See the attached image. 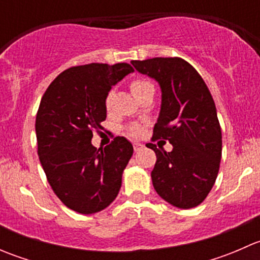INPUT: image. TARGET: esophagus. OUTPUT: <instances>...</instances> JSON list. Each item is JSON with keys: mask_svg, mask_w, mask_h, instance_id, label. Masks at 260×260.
I'll return each mask as SVG.
<instances>
[{"mask_svg": "<svg viewBox=\"0 0 260 260\" xmlns=\"http://www.w3.org/2000/svg\"><path fill=\"white\" fill-rule=\"evenodd\" d=\"M133 148H135V152H140L145 148V145H142V143L140 142H135L133 143Z\"/></svg>", "mask_w": 260, "mask_h": 260, "instance_id": "esophagus-1", "label": "esophagus"}]
</instances>
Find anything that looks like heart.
Returning <instances> with one entry per match:
<instances>
[{"instance_id":"1","label":"heart","mask_w":260,"mask_h":260,"mask_svg":"<svg viewBox=\"0 0 260 260\" xmlns=\"http://www.w3.org/2000/svg\"><path fill=\"white\" fill-rule=\"evenodd\" d=\"M129 88H131V91L133 93V95L137 98V96H140L141 94L145 93L147 90H149V89H154V86H153V83H152L151 80L146 79V78H136V79L131 81ZM113 94H114L113 90H111L108 94H107L106 96L107 107L111 106L112 99H113ZM124 131L129 137H141V136L143 135V132H145V125L141 124V123L133 122V123H129L128 125H125Z\"/></svg>"}]
</instances>
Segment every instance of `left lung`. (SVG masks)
<instances>
[{"mask_svg": "<svg viewBox=\"0 0 260 260\" xmlns=\"http://www.w3.org/2000/svg\"><path fill=\"white\" fill-rule=\"evenodd\" d=\"M131 62L161 86V112L152 141H169L174 147L166 152L153 143L146 145L157 156L151 174L154 190L176 208H195L211 191L221 159V128L210 90L181 57Z\"/></svg>", "mask_w": 260, "mask_h": 260, "instance_id": "1", "label": "left lung"}]
</instances>
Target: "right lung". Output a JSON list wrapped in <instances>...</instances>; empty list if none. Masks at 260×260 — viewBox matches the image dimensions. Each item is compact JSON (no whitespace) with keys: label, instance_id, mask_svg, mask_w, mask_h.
Returning a JSON list of instances; mask_svg holds the SVG:
<instances>
[{"label":"right lung","instance_id":"right-lung-1","mask_svg":"<svg viewBox=\"0 0 260 260\" xmlns=\"http://www.w3.org/2000/svg\"><path fill=\"white\" fill-rule=\"evenodd\" d=\"M135 72L127 62H91L64 70L49 85L36 114L38 154L46 179L65 206L94 214L119 192L132 143L115 137L109 146L91 145L94 131L107 118L112 85Z\"/></svg>","mask_w":260,"mask_h":260}]
</instances>
